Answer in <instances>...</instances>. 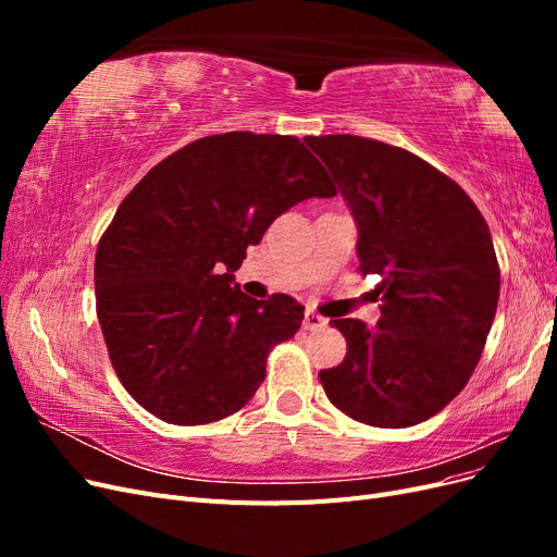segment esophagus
<instances>
[{"instance_id": "1", "label": "esophagus", "mask_w": 557, "mask_h": 557, "mask_svg": "<svg viewBox=\"0 0 557 557\" xmlns=\"http://www.w3.org/2000/svg\"><path fill=\"white\" fill-rule=\"evenodd\" d=\"M327 327V318H323L315 311H307L305 313V330H311V332H320Z\"/></svg>"}]
</instances>
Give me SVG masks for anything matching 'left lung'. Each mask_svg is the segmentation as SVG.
I'll return each instance as SVG.
<instances>
[{
  "label": "left lung",
  "mask_w": 557,
  "mask_h": 557,
  "mask_svg": "<svg viewBox=\"0 0 557 557\" xmlns=\"http://www.w3.org/2000/svg\"><path fill=\"white\" fill-rule=\"evenodd\" d=\"M358 223L360 272L379 274L381 320L330 323L346 358L318 374L327 399L372 428H409L467 385L493 327L499 264L485 218L458 183L409 150L325 134L305 139Z\"/></svg>",
  "instance_id": "left-lung-1"
}]
</instances>
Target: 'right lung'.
Returning <instances> with one entry per match:
<instances>
[{
    "mask_svg": "<svg viewBox=\"0 0 557 557\" xmlns=\"http://www.w3.org/2000/svg\"><path fill=\"white\" fill-rule=\"evenodd\" d=\"M334 195L297 137L252 132L197 139L134 185L95 256L97 318L134 401L172 425L246 407L305 307L288 295L252 299L232 272L281 213Z\"/></svg>",
    "mask_w": 557,
    "mask_h": 557,
    "instance_id": "1",
    "label": "right lung"
}]
</instances>
